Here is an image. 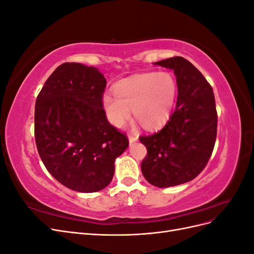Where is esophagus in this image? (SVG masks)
<instances>
[{
  "instance_id": "obj_1",
  "label": "esophagus",
  "mask_w": 254,
  "mask_h": 254,
  "mask_svg": "<svg viewBox=\"0 0 254 254\" xmlns=\"http://www.w3.org/2000/svg\"><path fill=\"white\" fill-rule=\"evenodd\" d=\"M128 139H129V143L132 144V143L137 141V136H135V135H129Z\"/></svg>"
}]
</instances>
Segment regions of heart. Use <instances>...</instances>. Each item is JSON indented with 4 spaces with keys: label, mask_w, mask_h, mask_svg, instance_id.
<instances>
[{
    "label": "heart",
    "mask_w": 254,
    "mask_h": 254,
    "mask_svg": "<svg viewBox=\"0 0 254 254\" xmlns=\"http://www.w3.org/2000/svg\"><path fill=\"white\" fill-rule=\"evenodd\" d=\"M177 96V82L168 72H150L122 80L114 87V96L105 94L103 105L114 126L122 127L134 118L147 129L157 128L170 119Z\"/></svg>",
    "instance_id": "1"
}]
</instances>
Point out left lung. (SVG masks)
<instances>
[{
    "instance_id": "1",
    "label": "left lung",
    "mask_w": 254,
    "mask_h": 254,
    "mask_svg": "<svg viewBox=\"0 0 254 254\" xmlns=\"http://www.w3.org/2000/svg\"><path fill=\"white\" fill-rule=\"evenodd\" d=\"M153 64L174 70L178 87L176 109L165 126L140 136L147 156L141 170L145 179L158 188L189 182L209 162L217 134V111L211 84L183 57Z\"/></svg>"
}]
</instances>
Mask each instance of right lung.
Masks as SVG:
<instances>
[{"instance_id":"obj_1","label":"right lung","mask_w":254,"mask_h":254,"mask_svg":"<svg viewBox=\"0 0 254 254\" xmlns=\"http://www.w3.org/2000/svg\"><path fill=\"white\" fill-rule=\"evenodd\" d=\"M106 78L96 67L65 63L45 81L35 106V140L49 173L80 193L105 189L114 161L128 147L126 134L103 109Z\"/></svg>"}]
</instances>
